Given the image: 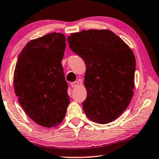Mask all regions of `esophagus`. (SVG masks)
<instances>
[{
    "mask_svg": "<svg viewBox=\"0 0 159 159\" xmlns=\"http://www.w3.org/2000/svg\"><path fill=\"white\" fill-rule=\"evenodd\" d=\"M78 84H79V82H78L77 81L73 82H72V83H71V84H70V85H71V87H77Z\"/></svg>",
    "mask_w": 159,
    "mask_h": 159,
    "instance_id": "34e87169",
    "label": "esophagus"
}]
</instances>
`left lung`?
Returning <instances> with one entry per match:
<instances>
[{
    "label": "left lung",
    "mask_w": 159,
    "mask_h": 159,
    "mask_svg": "<svg viewBox=\"0 0 159 159\" xmlns=\"http://www.w3.org/2000/svg\"><path fill=\"white\" fill-rule=\"evenodd\" d=\"M67 43L86 65L85 114L98 124L114 121L126 110L134 94L136 60L132 50L109 30L72 33Z\"/></svg>",
    "instance_id": "obj_1"
}]
</instances>
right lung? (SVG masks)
<instances>
[{
	"label": "right lung",
	"instance_id": "obj_1",
	"mask_svg": "<svg viewBox=\"0 0 159 159\" xmlns=\"http://www.w3.org/2000/svg\"><path fill=\"white\" fill-rule=\"evenodd\" d=\"M66 47L62 33L32 40L22 50L14 72L15 93L32 120L45 127L62 121L70 103L61 62Z\"/></svg>",
	"mask_w": 159,
	"mask_h": 159
}]
</instances>
